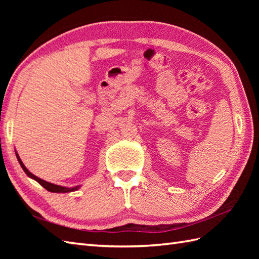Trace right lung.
Instances as JSON below:
<instances>
[{
    "mask_svg": "<svg viewBox=\"0 0 259 259\" xmlns=\"http://www.w3.org/2000/svg\"><path fill=\"white\" fill-rule=\"evenodd\" d=\"M15 155H16V158H18V160H19V162H20V164H21L22 169L24 170V172H25L27 176H29L30 178H32V179H34L35 181H37V183L40 184L42 187H45V188H46L47 190L51 191V192H70V191L78 190V189L80 188V186H75V187H72V188H68V187H62V186H59V185H54V184H51V183H48V181L36 177V176L31 174V172L29 171V170L26 169V167L24 166L23 162H22V160L20 159V157H19V155H18V152H15Z\"/></svg>",
    "mask_w": 259,
    "mask_h": 259,
    "instance_id": "obj_1",
    "label": "right lung"
}]
</instances>
